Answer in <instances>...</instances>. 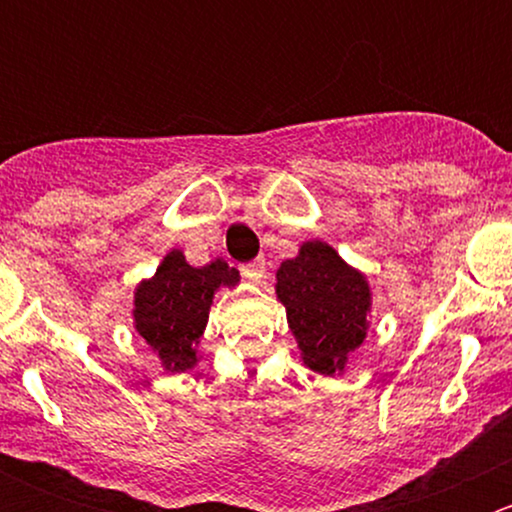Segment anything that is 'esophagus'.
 <instances>
[{
	"instance_id": "1",
	"label": "esophagus",
	"mask_w": 512,
	"mask_h": 512,
	"mask_svg": "<svg viewBox=\"0 0 512 512\" xmlns=\"http://www.w3.org/2000/svg\"><path fill=\"white\" fill-rule=\"evenodd\" d=\"M242 275L252 282H260L262 275H265V260H262V257H257V260L242 265Z\"/></svg>"
}]
</instances>
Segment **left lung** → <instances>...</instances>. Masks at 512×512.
Returning a JSON list of instances; mask_svg holds the SVG:
<instances>
[{"label":"left lung","instance_id":"1","mask_svg":"<svg viewBox=\"0 0 512 512\" xmlns=\"http://www.w3.org/2000/svg\"><path fill=\"white\" fill-rule=\"evenodd\" d=\"M299 361L314 374L342 376L369 332L371 285L329 242L307 240L275 272Z\"/></svg>","mask_w":512,"mask_h":512}]
</instances>
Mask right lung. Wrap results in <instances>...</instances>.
<instances>
[{"label": "right lung", "mask_w": 512, "mask_h": 512, "mask_svg": "<svg viewBox=\"0 0 512 512\" xmlns=\"http://www.w3.org/2000/svg\"><path fill=\"white\" fill-rule=\"evenodd\" d=\"M240 285V272L225 260L193 267L183 250H170L156 275L133 289V329L158 356L165 374H185L200 361V337L220 287Z\"/></svg>", "instance_id": "add662e5"}]
</instances>
